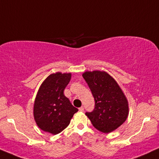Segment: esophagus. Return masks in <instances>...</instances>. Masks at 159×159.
<instances>
[{
  "instance_id": "esophagus-1",
  "label": "esophagus",
  "mask_w": 159,
  "mask_h": 159,
  "mask_svg": "<svg viewBox=\"0 0 159 159\" xmlns=\"http://www.w3.org/2000/svg\"><path fill=\"white\" fill-rule=\"evenodd\" d=\"M78 109H79V111H81V112H83V111H84V108L83 106H81V107H79V108H78Z\"/></svg>"
}]
</instances>
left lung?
<instances>
[{
  "mask_svg": "<svg viewBox=\"0 0 159 159\" xmlns=\"http://www.w3.org/2000/svg\"><path fill=\"white\" fill-rule=\"evenodd\" d=\"M82 76L95 100L93 110L85 114L100 132L109 133L116 129L129 114L127 99L120 86L105 72H86Z\"/></svg>",
  "mask_w": 159,
  "mask_h": 159,
  "instance_id": "8db88e82",
  "label": "left lung"
}]
</instances>
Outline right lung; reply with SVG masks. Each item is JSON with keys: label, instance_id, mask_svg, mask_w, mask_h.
<instances>
[{"label": "right lung", "instance_id": "1", "mask_svg": "<svg viewBox=\"0 0 159 159\" xmlns=\"http://www.w3.org/2000/svg\"><path fill=\"white\" fill-rule=\"evenodd\" d=\"M71 73L52 74L43 81L34 102V116L42 130L57 134L69 125L78 108L63 94Z\"/></svg>", "mask_w": 159, "mask_h": 159}]
</instances>
